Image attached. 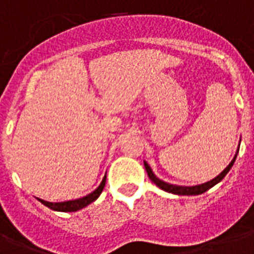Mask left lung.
I'll return each mask as SVG.
<instances>
[{
	"instance_id": "8db88e82",
	"label": "left lung",
	"mask_w": 254,
	"mask_h": 254,
	"mask_svg": "<svg viewBox=\"0 0 254 254\" xmlns=\"http://www.w3.org/2000/svg\"><path fill=\"white\" fill-rule=\"evenodd\" d=\"M239 146H240V145H239ZM237 153H239V150H237ZM237 153L235 154V157H233V159L231 161V163H229L228 166L225 167V169L223 170V171H221L216 178H213L212 181L205 182V183H201V185H196V186L170 185V183H166V182L161 181L159 178L155 177L154 173H153V170L150 169V166H149L146 162H143V165H145V169H146V173L147 175H149V178H150V181L153 182L154 185L158 186L159 189L163 190V191H166V192H170V193H175V195H200V193L208 191L209 189H212L213 186L217 185L220 181H223V178L228 174L229 170L232 169L233 163H235V161H236Z\"/></svg>"
}]
</instances>
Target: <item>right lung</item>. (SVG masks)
Listing matches in <instances>:
<instances>
[{"instance_id": "1", "label": "right lung", "mask_w": 254, "mask_h": 254, "mask_svg": "<svg viewBox=\"0 0 254 254\" xmlns=\"http://www.w3.org/2000/svg\"><path fill=\"white\" fill-rule=\"evenodd\" d=\"M105 181H107V175L104 177L103 182L100 183V186L97 189L91 192L87 196H83L80 199H75V200H67V201H59V203H51V201H46L43 199H39L38 200L41 201L42 204H45L46 207L54 209V211H59V212H75V211H79V209L84 208L88 204H91L92 201H95L97 197L100 196V193L103 192L104 187H105Z\"/></svg>"}]
</instances>
